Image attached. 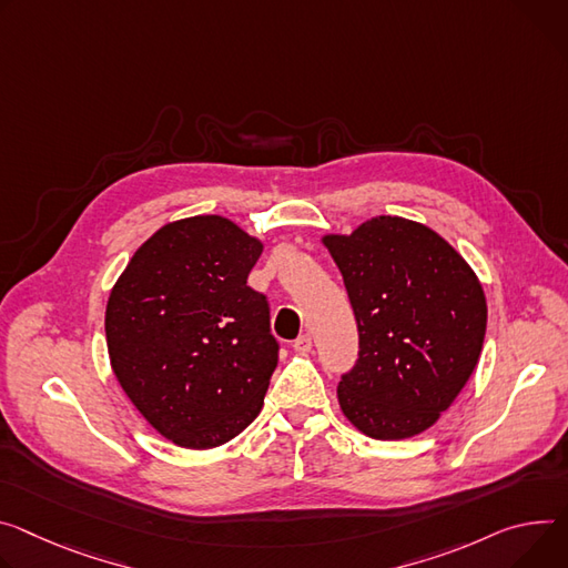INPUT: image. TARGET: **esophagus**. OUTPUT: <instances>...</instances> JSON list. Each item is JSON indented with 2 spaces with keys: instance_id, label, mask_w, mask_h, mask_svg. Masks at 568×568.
<instances>
[{
  "instance_id": "obj_1",
  "label": "esophagus",
  "mask_w": 568,
  "mask_h": 568,
  "mask_svg": "<svg viewBox=\"0 0 568 568\" xmlns=\"http://www.w3.org/2000/svg\"><path fill=\"white\" fill-rule=\"evenodd\" d=\"M294 348L298 351V353H307V351H311L313 348V337L311 335H298L296 339H294Z\"/></svg>"
}]
</instances>
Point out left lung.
<instances>
[{
	"mask_svg": "<svg viewBox=\"0 0 568 568\" xmlns=\"http://www.w3.org/2000/svg\"><path fill=\"white\" fill-rule=\"evenodd\" d=\"M324 244L359 337L337 385L344 417L374 439L424 433L478 365L487 328L478 276L444 237L403 217H374Z\"/></svg>",
	"mask_w": 568,
	"mask_h": 568,
	"instance_id": "obj_1",
	"label": "left lung"
}]
</instances>
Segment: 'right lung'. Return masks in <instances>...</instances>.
Masks as SVG:
<instances>
[{"label":"right lung","mask_w":568,"mask_h":568,"mask_svg":"<svg viewBox=\"0 0 568 568\" xmlns=\"http://www.w3.org/2000/svg\"><path fill=\"white\" fill-rule=\"evenodd\" d=\"M263 242L220 215L172 222L131 257L106 305L113 372L163 437L215 448L263 407L278 365L267 296L246 285Z\"/></svg>","instance_id":"right-lung-1"}]
</instances>
